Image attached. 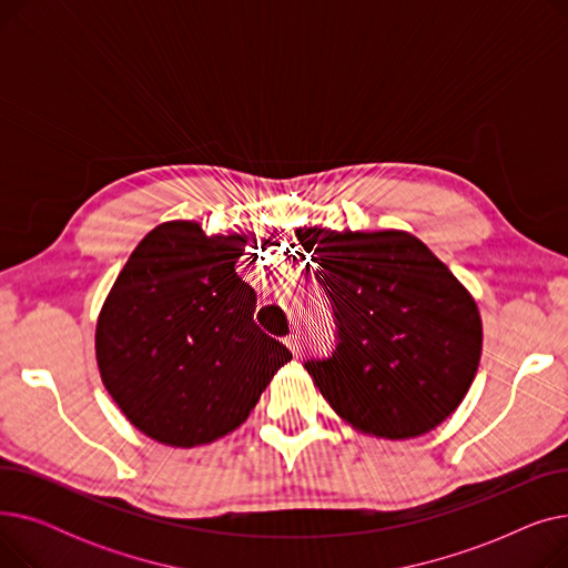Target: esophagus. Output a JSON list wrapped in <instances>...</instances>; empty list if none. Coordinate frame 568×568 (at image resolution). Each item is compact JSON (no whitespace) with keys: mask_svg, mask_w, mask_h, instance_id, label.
Here are the masks:
<instances>
[{"mask_svg":"<svg viewBox=\"0 0 568 568\" xmlns=\"http://www.w3.org/2000/svg\"><path fill=\"white\" fill-rule=\"evenodd\" d=\"M285 345L292 349V354H296V356H300L302 354V334H290L287 338H285Z\"/></svg>","mask_w":568,"mask_h":568,"instance_id":"34e87169","label":"esophagus"}]
</instances>
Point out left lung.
<instances>
[{
	"label": "left lung",
	"instance_id": "8db88e82",
	"mask_svg": "<svg viewBox=\"0 0 568 568\" xmlns=\"http://www.w3.org/2000/svg\"><path fill=\"white\" fill-rule=\"evenodd\" d=\"M296 239L317 264L336 324L332 352L304 362L322 396L375 437L407 439L439 426L481 359L469 292L407 232L306 227Z\"/></svg>",
	"mask_w": 568,
	"mask_h": 568
}]
</instances>
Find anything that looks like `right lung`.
Wrapping results in <instances>:
<instances>
[{
  "mask_svg": "<svg viewBox=\"0 0 568 568\" xmlns=\"http://www.w3.org/2000/svg\"><path fill=\"white\" fill-rule=\"evenodd\" d=\"M248 236H206L172 221L149 232L116 276L97 324L105 389L156 442L227 435L292 352L253 320L255 290L236 276Z\"/></svg>",
  "mask_w": 568,
  "mask_h": 568,
  "instance_id": "right-lung-1",
  "label": "right lung"
}]
</instances>
